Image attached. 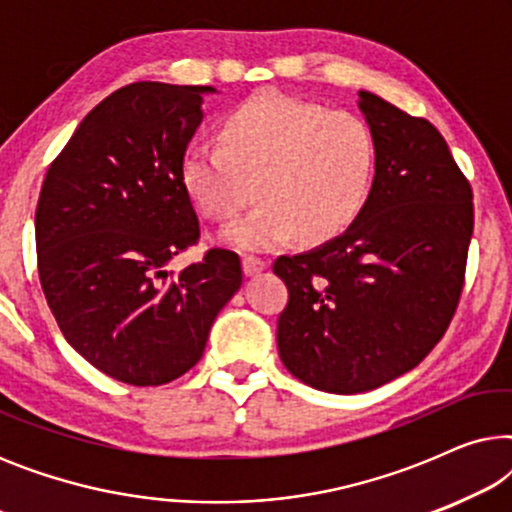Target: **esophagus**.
Listing matches in <instances>:
<instances>
[{
	"mask_svg": "<svg viewBox=\"0 0 512 512\" xmlns=\"http://www.w3.org/2000/svg\"><path fill=\"white\" fill-rule=\"evenodd\" d=\"M268 268V261L265 258H258V256H244L242 258V270L244 275H258V272H263Z\"/></svg>",
	"mask_w": 512,
	"mask_h": 512,
	"instance_id": "obj_1",
	"label": "esophagus"
}]
</instances>
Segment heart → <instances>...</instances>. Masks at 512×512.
I'll return each instance as SVG.
<instances>
[{
  "instance_id": "obj_1",
  "label": "heart",
  "mask_w": 512,
  "mask_h": 512,
  "mask_svg": "<svg viewBox=\"0 0 512 512\" xmlns=\"http://www.w3.org/2000/svg\"><path fill=\"white\" fill-rule=\"evenodd\" d=\"M221 142H193L181 174L214 221L233 223L226 240L242 249H272L300 235L303 242L333 240L359 219L373 191L377 142L352 111L279 93H258L228 111Z\"/></svg>"
}]
</instances>
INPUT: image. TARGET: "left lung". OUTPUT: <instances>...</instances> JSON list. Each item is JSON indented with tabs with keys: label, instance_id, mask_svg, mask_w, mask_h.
Instances as JSON below:
<instances>
[{
	"label": "left lung",
	"instance_id": "8db88e82",
	"mask_svg": "<svg viewBox=\"0 0 512 512\" xmlns=\"http://www.w3.org/2000/svg\"><path fill=\"white\" fill-rule=\"evenodd\" d=\"M377 142L373 191L352 226L321 247L279 256L289 289L279 359L331 394L382 387L422 363L457 312L473 235V191L443 135L361 90Z\"/></svg>",
	"mask_w": 512,
	"mask_h": 512
}]
</instances>
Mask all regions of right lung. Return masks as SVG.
Instances as JSON below:
<instances>
[{"instance_id": "add662e5", "label": "right lung", "mask_w": 512, "mask_h": 512, "mask_svg": "<svg viewBox=\"0 0 512 512\" xmlns=\"http://www.w3.org/2000/svg\"><path fill=\"white\" fill-rule=\"evenodd\" d=\"M205 93L214 88H118L79 123L39 193L34 230L46 303L83 359L132 387L191 370L242 284L240 256L228 249L167 270L200 240L181 163Z\"/></svg>"}]
</instances>
